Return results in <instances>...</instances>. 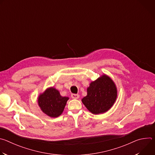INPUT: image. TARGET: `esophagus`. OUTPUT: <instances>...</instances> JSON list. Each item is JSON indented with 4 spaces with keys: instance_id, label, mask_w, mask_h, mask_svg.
<instances>
[{
    "instance_id": "34e87169",
    "label": "esophagus",
    "mask_w": 155,
    "mask_h": 155,
    "mask_svg": "<svg viewBox=\"0 0 155 155\" xmlns=\"http://www.w3.org/2000/svg\"><path fill=\"white\" fill-rule=\"evenodd\" d=\"M79 97H80V96H79L78 94H71V97H72V99H78Z\"/></svg>"
}]
</instances>
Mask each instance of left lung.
<instances>
[{"label": "left lung", "instance_id": "obj_1", "mask_svg": "<svg viewBox=\"0 0 155 155\" xmlns=\"http://www.w3.org/2000/svg\"><path fill=\"white\" fill-rule=\"evenodd\" d=\"M117 97V89L114 81L103 75L92 81L87 88V96L81 101L93 114L106 112L114 104Z\"/></svg>", "mask_w": 155, "mask_h": 155}]
</instances>
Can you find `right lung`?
Returning <instances> with one entry per match:
<instances>
[{"label":"right lung","instance_id":"right-lung-1","mask_svg":"<svg viewBox=\"0 0 155 155\" xmlns=\"http://www.w3.org/2000/svg\"><path fill=\"white\" fill-rule=\"evenodd\" d=\"M69 99L61 96L58 90L51 87L39 95L38 104L44 114L51 118H56L63 112Z\"/></svg>","mask_w":155,"mask_h":155}]
</instances>
